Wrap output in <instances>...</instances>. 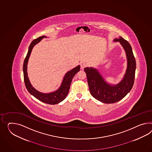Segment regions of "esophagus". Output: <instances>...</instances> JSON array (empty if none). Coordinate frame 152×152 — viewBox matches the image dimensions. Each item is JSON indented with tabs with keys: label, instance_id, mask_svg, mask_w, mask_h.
Wrapping results in <instances>:
<instances>
[{
	"label": "esophagus",
	"instance_id": "esophagus-1",
	"mask_svg": "<svg viewBox=\"0 0 152 152\" xmlns=\"http://www.w3.org/2000/svg\"><path fill=\"white\" fill-rule=\"evenodd\" d=\"M86 66H87L86 63H81V64H80V68H81V69H83Z\"/></svg>",
	"mask_w": 152,
	"mask_h": 152
}]
</instances>
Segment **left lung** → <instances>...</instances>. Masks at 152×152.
I'll use <instances>...</instances> for the list:
<instances>
[{
	"label": "left lung",
	"instance_id": "left-lung-1",
	"mask_svg": "<svg viewBox=\"0 0 152 152\" xmlns=\"http://www.w3.org/2000/svg\"><path fill=\"white\" fill-rule=\"evenodd\" d=\"M120 42L124 48L128 61V66L124 78L118 84L111 86L104 81L97 70L86 68L90 93L97 100L106 104H113L121 100L132 88L136 68V62L132 47L129 42L121 36L114 39Z\"/></svg>",
	"mask_w": 152,
	"mask_h": 152
}]
</instances>
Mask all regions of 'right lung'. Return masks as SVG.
Here are the masks:
<instances>
[{"label": "right lung", "mask_w": 152, "mask_h": 152, "mask_svg": "<svg viewBox=\"0 0 152 152\" xmlns=\"http://www.w3.org/2000/svg\"><path fill=\"white\" fill-rule=\"evenodd\" d=\"M45 36H42L34 39L31 42L27 52V55L25 58L23 64V79L25 86L28 91L34 97L45 103L50 105H55L62 101L66 97L70 88V84L75 74L77 73L80 70V66L74 68L66 73L63 80L62 85L58 90L50 94H43L35 89L30 84L27 77V64L28 58L31 54V51L36 44L39 43Z\"/></svg>", "instance_id": "obj_1"}]
</instances>
